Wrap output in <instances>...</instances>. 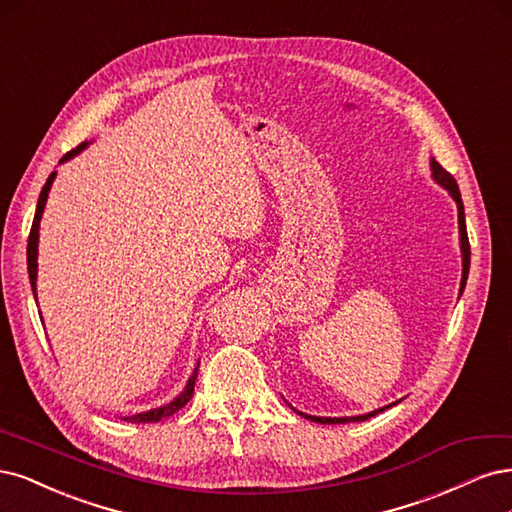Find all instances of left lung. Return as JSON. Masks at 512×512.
Instances as JSON below:
<instances>
[{
	"label": "left lung",
	"mask_w": 512,
	"mask_h": 512,
	"mask_svg": "<svg viewBox=\"0 0 512 512\" xmlns=\"http://www.w3.org/2000/svg\"><path fill=\"white\" fill-rule=\"evenodd\" d=\"M430 168H432V178L436 180L438 185H442L444 189H447L449 193H451V197L455 200V204H457V219H459V246H461V285H459V293H464V287H466V280H468V272H470V242H468V232H466V217H464V202H461V193H459V187H457V183H455V178L444 170L440 163L436 161V159H432L430 161ZM398 402H393V404H389V406H383V408H378V410H372V412H368V415H359V417H312V415H306V412H300V410H295L298 412V415H302L304 419H310V421H315V423H323V425H334V423H353V421H366V419H370V417H374V415H378V412H383V410H387V408H391V406H395Z\"/></svg>",
	"instance_id": "obj_1"
}]
</instances>
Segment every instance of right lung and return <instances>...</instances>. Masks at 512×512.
I'll return each mask as SVG.
<instances>
[{
	"label": "right lung",
	"mask_w": 512,
	"mask_h": 512,
	"mask_svg": "<svg viewBox=\"0 0 512 512\" xmlns=\"http://www.w3.org/2000/svg\"><path fill=\"white\" fill-rule=\"evenodd\" d=\"M87 146H89V142L78 144L76 148H72L70 153H65L59 163L76 157L80 151H85ZM55 176H57V172H53L51 176H48L46 185H44L42 191H40V200H38V206H36L34 225H31L29 240H27V272H29L31 291H34V298H36V300H38L36 278H38V236H40V219H42V212H44V206H46V200H48V191H51V185H53ZM197 368H200V364H197ZM197 368H195L193 374L189 376V381H187L183 393H178L170 404H163V406H157V408H151V410H144V412H138V415H131V417H123V421H129V423H157V421H161V419L172 417L176 410L183 408V406L193 398V387H195V378H197Z\"/></svg>",
	"instance_id": "right-lung-1"
}]
</instances>
